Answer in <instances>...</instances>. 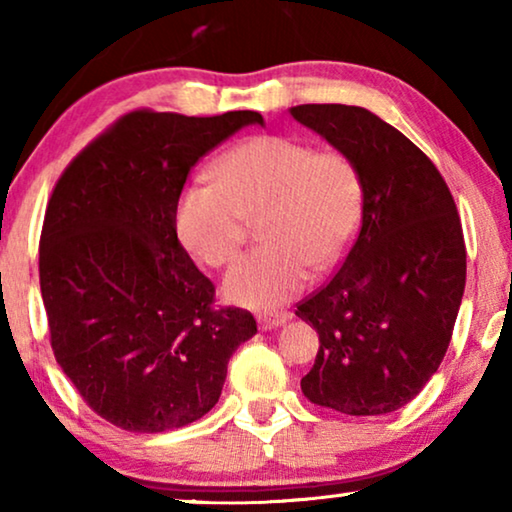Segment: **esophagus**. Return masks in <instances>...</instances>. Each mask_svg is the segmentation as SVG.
I'll return each mask as SVG.
<instances>
[{
    "instance_id": "34e87169",
    "label": "esophagus",
    "mask_w": 512,
    "mask_h": 512,
    "mask_svg": "<svg viewBox=\"0 0 512 512\" xmlns=\"http://www.w3.org/2000/svg\"><path fill=\"white\" fill-rule=\"evenodd\" d=\"M289 319H291L289 312H270V314H261V317H258V324L263 328H275V326L286 324Z\"/></svg>"
}]
</instances>
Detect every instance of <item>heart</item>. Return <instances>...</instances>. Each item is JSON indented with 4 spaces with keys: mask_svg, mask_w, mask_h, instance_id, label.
<instances>
[{
    "mask_svg": "<svg viewBox=\"0 0 512 512\" xmlns=\"http://www.w3.org/2000/svg\"><path fill=\"white\" fill-rule=\"evenodd\" d=\"M216 184L179 195L174 226L188 254L209 268L233 263L249 223L261 219V247L228 272L226 298L247 307L289 300L347 254L361 223L363 181L342 151H317L289 135H258L214 163Z\"/></svg>",
    "mask_w": 512,
    "mask_h": 512,
    "instance_id": "obj_1",
    "label": "heart"
}]
</instances>
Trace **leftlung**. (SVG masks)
Wrapping results in <instances>:
<instances>
[{"label":"left lung","mask_w":512,"mask_h":512,"mask_svg":"<svg viewBox=\"0 0 512 512\" xmlns=\"http://www.w3.org/2000/svg\"><path fill=\"white\" fill-rule=\"evenodd\" d=\"M291 116L359 167L361 226L331 282L296 314L319 333L305 398L342 415L410 403L450 345L466 286L454 198L422 149L368 109L298 104Z\"/></svg>","instance_id":"left-lung-1"}]
</instances>
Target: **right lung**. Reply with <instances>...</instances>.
Instances as JSON below:
<instances>
[{
  "label": "right lung",
  "mask_w": 512,
  "mask_h": 512,
  "mask_svg": "<svg viewBox=\"0 0 512 512\" xmlns=\"http://www.w3.org/2000/svg\"><path fill=\"white\" fill-rule=\"evenodd\" d=\"M258 111L181 116L135 109L65 167L39 237V284L55 361L118 429L160 433L219 401L228 361L256 333L216 305L181 247L174 209L198 160Z\"/></svg>",
  "instance_id": "obj_1"
}]
</instances>
